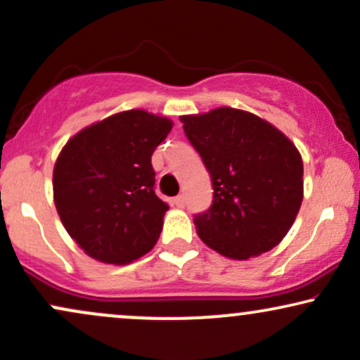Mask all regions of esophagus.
<instances>
[{"instance_id":"34e87169","label":"esophagus","mask_w":360,"mask_h":360,"mask_svg":"<svg viewBox=\"0 0 360 360\" xmlns=\"http://www.w3.org/2000/svg\"><path fill=\"white\" fill-rule=\"evenodd\" d=\"M174 203H176L177 208H184V205H186V196H184V194H179V196H176L174 198Z\"/></svg>"}]
</instances>
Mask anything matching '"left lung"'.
I'll use <instances>...</instances> for the list:
<instances>
[{
	"label": "left lung",
	"mask_w": 360,
	"mask_h": 360,
	"mask_svg": "<svg viewBox=\"0 0 360 360\" xmlns=\"http://www.w3.org/2000/svg\"><path fill=\"white\" fill-rule=\"evenodd\" d=\"M181 122L212 176V206L194 214L201 240L237 260L278 245L303 201L298 148L271 123L242 110L225 106Z\"/></svg>",
	"instance_id": "8db88e82"
}]
</instances>
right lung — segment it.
<instances>
[{"mask_svg":"<svg viewBox=\"0 0 360 360\" xmlns=\"http://www.w3.org/2000/svg\"><path fill=\"white\" fill-rule=\"evenodd\" d=\"M171 128V120L130 110L84 128L62 148L53 201L89 257L127 264L155 245L169 205L155 194L150 157Z\"/></svg>","mask_w":360,"mask_h":360,"instance_id":"obj_1","label":"right lung"}]
</instances>
